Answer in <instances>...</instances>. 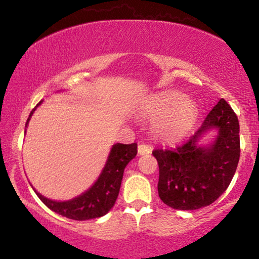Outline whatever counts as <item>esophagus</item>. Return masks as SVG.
<instances>
[{"instance_id":"1","label":"esophagus","mask_w":259,"mask_h":259,"mask_svg":"<svg viewBox=\"0 0 259 259\" xmlns=\"http://www.w3.org/2000/svg\"><path fill=\"white\" fill-rule=\"evenodd\" d=\"M152 152V147L147 144H140L138 146V154L140 155H145V154H150Z\"/></svg>"}]
</instances>
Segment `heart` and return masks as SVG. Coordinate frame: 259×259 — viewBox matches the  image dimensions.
<instances>
[{
  "mask_svg": "<svg viewBox=\"0 0 259 259\" xmlns=\"http://www.w3.org/2000/svg\"><path fill=\"white\" fill-rule=\"evenodd\" d=\"M147 115L157 117L155 133L168 142H176L186 136L198 117V107L178 93L161 95L147 107Z\"/></svg>",
  "mask_w": 259,
  "mask_h": 259,
  "instance_id": "obj_1",
  "label": "heart"
}]
</instances>
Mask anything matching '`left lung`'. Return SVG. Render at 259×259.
I'll return each instance as SVG.
<instances>
[{
    "instance_id": "left-lung-1",
    "label": "left lung",
    "mask_w": 259,
    "mask_h": 259,
    "mask_svg": "<svg viewBox=\"0 0 259 259\" xmlns=\"http://www.w3.org/2000/svg\"><path fill=\"white\" fill-rule=\"evenodd\" d=\"M219 129L217 140L207 148L197 145L205 131ZM238 116L225 99L209 112L199 130L176 147L152 152L159 164L160 199L178 210H195L214 202L229 187L240 159Z\"/></svg>"
}]
</instances>
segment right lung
Masks as SVG:
<instances>
[{
	"label": "right lung",
	"mask_w": 259,
	"mask_h": 259,
	"mask_svg": "<svg viewBox=\"0 0 259 259\" xmlns=\"http://www.w3.org/2000/svg\"><path fill=\"white\" fill-rule=\"evenodd\" d=\"M41 103L42 102L38 103L30 112L27 122H26V126H27L35 108ZM136 154H137V144L136 143H119L113 145L106 164H105L97 182L87 192L73 200L57 202V201L45 198L35 190L34 192L48 208L66 218L74 219V221H88V219L102 217L106 214L115 203L120 192L124 168Z\"/></svg>",
	"instance_id": "1"
}]
</instances>
